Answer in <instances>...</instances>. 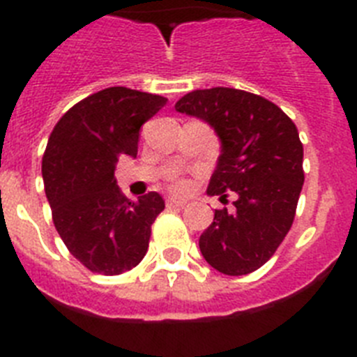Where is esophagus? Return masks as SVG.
I'll list each match as a JSON object with an SVG mask.
<instances>
[{
  "label": "esophagus",
  "instance_id": "obj_1",
  "mask_svg": "<svg viewBox=\"0 0 357 357\" xmlns=\"http://www.w3.org/2000/svg\"><path fill=\"white\" fill-rule=\"evenodd\" d=\"M185 204H188V202L182 200V198H168V200H166V206L168 207H184Z\"/></svg>",
  "mask_w": 357,
  "mask_h": 357
}]
</instances>
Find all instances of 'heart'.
<instances>
[{
  "instance_id": "obj_1",
  "label": "heart",
  "mask_w": 357,
  "mask_h": 357,
  "mask_svg": "<svg viewBox=\"0 0 357 357\" xmlns=\"http://www.w3.org/2000/svg\"><path fill=\"white\" fill-rule=\"evenodd\" d=\"M182 185H184L182 182H176V188H182Z\"/></svg>"
}]
</instances>
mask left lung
<instances>
[{
  "label": "left lung",
  "instance_id": "left-lung-1",
  "mask_svg": "<svg viewBox=\"0 0 357 357\" xmlns=\"http://www.w3.org/2000/svg\"><path fill=\"white\" fill-rule=\"evenodd\" d=\"M175 109L211 125L222 143L207 195H238L234 213L214 211L198 241L202 255L225 275L255 272L291 229L304 184L295 123L266 98L230 87L188 93Z\"/></svg>",
  "mask_w": 357,
  "mask_h": 357
}]
</instances>
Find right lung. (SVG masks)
Here are the masks:
<instances>
[{
  "instance_id": "1",
  "label": "right lung",
  "mask_w": 357,
  "mask_h": 357,
  "mask_svg": "<svg viewBox=\"0 0 357 357\" xmlns=\"http://www.w3.org/2000/svg\"><path fill=\"white\" fill-rule=\"evenodd\" d=\"M166 98L127 87L98 91L59 119L43 157L44 191L68 250L87 270L119 275L141 263L159 193L128 200L116 182L121 155H137L139 130Z\"/></svg>"
}]
</instances>
